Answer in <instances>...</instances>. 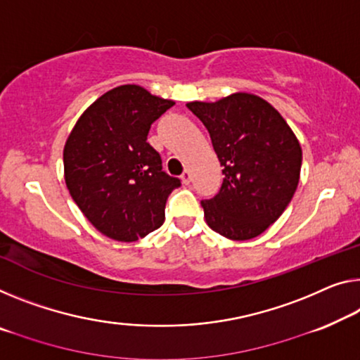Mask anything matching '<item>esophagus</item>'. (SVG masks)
Listing matches in <instances>:
<instances>
[{"mask_svg":"<svg viewBox=\"0 0 360 360\" xmlns=\"http://www.w3.org/2000/svg\"><path fill=\"white\" fill-rule=\"evenodd\" d=\"M180 179H181V181H184L185 185H188L191 181V172L190 170H184V174L180 175Z\"/></svg>","mask_w":360,"mask_h":360,"instance_id":"1","label":"esophagus"}]
</instances>
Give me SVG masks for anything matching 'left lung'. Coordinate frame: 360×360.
<instances>
[{
	"instance_id": "8db88e82",
	"label": "left lung",
	"mask_w": 360,
	"mask_h": 360,
	"mask_svg": "<svg viewBox=\"0 0 360 360\" xmlns=\"http://www.w3.org/2000/svg\"><path fill=\"white\" fill-rule=\"evenodd\" d=\"M186 108L207 129L224 167L219 193L201 201L207 225L235 241L259 236L283 214L300 184L296 135L272 104L250 93Z\"/></svg>"
}]
</instances>
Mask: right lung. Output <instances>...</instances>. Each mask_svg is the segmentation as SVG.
<instances>
[{
    "instance_id": "add662e5",
    "label": "right lung",
    "mask_w": 360,
    "mask_h": 360,
    "mask_svg": "<svg viewBox=\"0 0 360 360\" xmlns=\"http://www.w3.org/2000/svg\"><path fill=\"white\" fill-rule=\"evenodd\" d=\"M174 101L138 85L112 88L88 108L64 146V179L80 211L103 235L136 241L162 225L180 186L162 170L149 129Z\"/></svg>"
}]
</instances>
